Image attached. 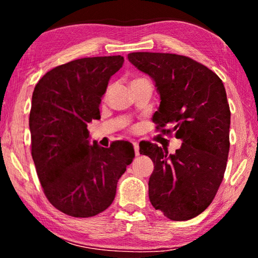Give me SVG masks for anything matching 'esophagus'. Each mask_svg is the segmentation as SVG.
Here are the masks:
<instances>
[{"label":"esophagus","instance_id":"1","mask_svg":"<svg viewBox=\"0 0 258 258\" xmlns=\"http://www.w3.org/2000/svg\"><path fill=\"white\" fill-rule=\"evenodd\" d=\"M133 148H134V152H135V156H139L140 155V148H139V143L138 142H133Z\"/></svg>","mask_w":258,"mask_h":258}]
</instances>
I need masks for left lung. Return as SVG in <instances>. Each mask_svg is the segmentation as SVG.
I'll return each mask as SVG.
<instances>
[{"label": "left lung", "instance_id": "obj_1", "mask_svg": "<svg viewBox=\"0 0 258 258\" xmlns=\"http://www.w3.org/2000/svg\"><path fill=\"white\" fill-rule=\"evenodd\" d=\"M127 58L156 83L157 131L174 132L182 141L174 155L155 143L140 147V154L155 165L150 203L169 220H190L211 205L224 176L231 117L224 85L211 69L185 55L133 52ZM168 124L171 128L165 129Z\"/></svg>", "mask_w": 258, "mask_h": 258}]
</instances>
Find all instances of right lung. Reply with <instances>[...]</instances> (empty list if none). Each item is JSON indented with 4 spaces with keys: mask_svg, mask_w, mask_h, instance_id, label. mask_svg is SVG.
<instances>
[{
    "mask_svg": "<svg viewBox=\"0 0 258 258\" xmlns=\"http://www.w3.org/2000/svg\"><path fill=\"white\" fill-rule=\"evenodd\" d=\"M123 63L121 55L73 60L47 72L34 89L33 160L47 200L69 216L91 217L106 211L134 158L128 142L91 146L87 131V124L100 118L108 82Z\"/></svg>",
    "mask_w": 258,
    "mask_h": 258,
    "instance_id": "right-lung-1",
    "label": "right lung"
}]
</instances>
